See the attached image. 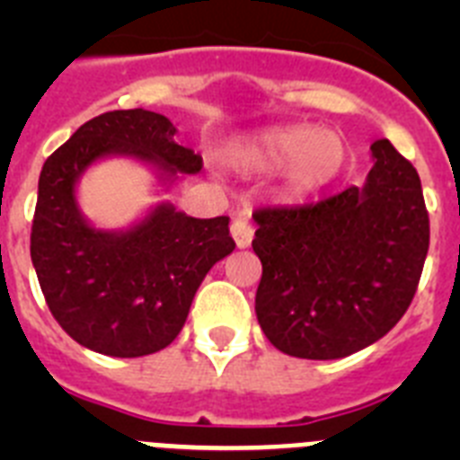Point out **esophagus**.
<instances>
[{
    "label": "esophagus",
    "instance_id": "esophagus-1",
    "mask_svg": "<svg viewBox=\"0 0 460 460\" xmlns=\"http://www.w3.org/2000/svg\"><path fill=\"white\" fill-rule=\"evenodd\" d=\"M230 233H233V239L239 249H249L251 242H253V226L242 217L234 218L233 226H230Z\"/></svg>",
    "mask_w": 460,
    "mask_h": 460
}]
</instances>
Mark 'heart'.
<instances>
[{"mask_svg": "<svg viewBox=\"0 0 460 460\" xmlns=\"http://www.w3.org/2000/svg\"><path fill=\"white\" fill-rule=\"evenodd\" d=\"M234 164L253 172L283 170V193L304 200L320 193L341 177L348 152L339 136L313 126H288L260 133L234 152Z\"/></svg>", "mask_w": 460, "mask_h": 460, "instance_id": "1", "label": "heart"}]
</instances>
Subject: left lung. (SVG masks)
I'll list each match as a JSON object with an SVG mask.
<instances>
[{
  "instance_id": "obj_1",
  "label": "left lung",
  "mask_w": 460,
  "mask_h": 460,
  "mask_svg": "<svg viewBox=\"0 0 460 460\" xmlns=\"http://www.w3.org/2000/svg\"><path fill=\"white\" fill-rule=\"evenodd\" d=\"M361 186L318 205L258 209L262 262L255 315L274 348L299 359L359 352L403 318L429 253L417 170L389 140L371 145Z\"/></svg>"
}]
</instances>
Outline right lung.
<instances>
[{"instance_id":"add662e5","label":"right lung","mask_w":460,"mask_h":460,"mask_svg":"<svg viewBox=\"0 0 460 460\" xmlns=\"http://www.w3.org/2000/svg\"><path fill=\"white\" fill-rule=\"evenodd\" d=\"M168 117L112 110L93 117L40 170L31 262L48 308L93 352L145 357L172 343L207 271L233 253L227 217H186L161 200L121 230L96 227L78 205V181L93 164L140 161L165 190L200 172V156L174 142Z\"/></svg>"}]
</instances>
